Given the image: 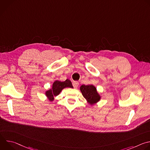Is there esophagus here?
<instances>
[{
	"instance_id": "1",
	"label": "esophagus",
	"mask_w": 150,
	"mask_h": 150,
	"mask_svg": "<svg viewBox=\"0 0 150 150\" xmlns=\"http://www.w3.org/2000/svg\"><path fill=\"white\" fill-rule=\"evenodd\" d=\"M78 85H79V82H78V81H74V82H72V85H73V87H74L75 88H76L78 87Z\"/></svg>"
}]
</instances>
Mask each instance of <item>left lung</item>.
Segmentation results:
<instances>
[{
    "instance_id": "8db88e82",
    "label": "left lung",
    "mask_w": 150,
    "mask_h": 150,
    "mask_svg": "<svg viewBox=\"0 0 150 150\" xmlns=\"http://www.w3.org/2000/svg\"><path fill=\"white\" fill-rule=\"evenodd\" d=\"M80 90L84 98L90 104L96 103L100 99L96 88L93 85H82L80 87Z\"/></svg>"
}]
</instances>
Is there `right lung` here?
I'll return each mask as SVG.
<instances>
[{
    "label": "right lung",
    "mask_w": 150,
    "mask_h": 150,
    "mask_svg": "<svg viewBox=\"0 0 150 150\" xmlns=\"http://www.w3.org/2000/svg\"><path fill=\"white\" fill-rule=\"evenodd\" d=\"M67 87L73 88L71 81L68 79L63 82L56 81L53 84L52 89L47 91L46 92V95L50 101H53L54 100V96H56L59 94L63 88Z\"/></svg>",
    "instance_id": "obj_1"
}]
</instances>
